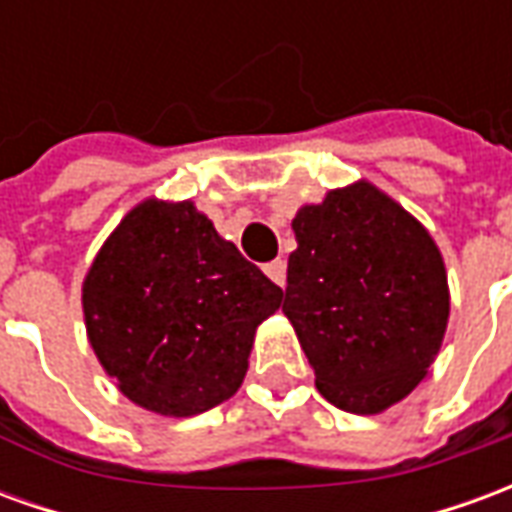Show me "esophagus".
Listing matches in <instances>:
<instances>
[{
	"label": "esophagus",
	"instance_id": "1",
	"mask_svg": "<svg viewBox=\"0 0 512 512\" xmlns=\"http://www.w3.org/2000/svg\"><path fill=\"white\" fill-rule=\"evenodd\" d=\"M266 277L271 279V282H277L279 288H285V279H288V266H285V260H271V263H266Z\"/></svg>",
	"mask_w": 512,
	"mask_h": 512
}]
</instances>
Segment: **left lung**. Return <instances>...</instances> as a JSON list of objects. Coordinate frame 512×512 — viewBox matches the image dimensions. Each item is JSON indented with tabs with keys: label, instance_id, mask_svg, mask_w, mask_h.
Returning <instances> with one entry per match:
<instances>
[{
	"label": "left lung",
	"instance_id": "left-lung-1",
	"mask_svg": "<svg viewBox=\"0 0 512 512\" xmlns=\"http://www.w3.org/2000/svg\"><path fill=\"white\" fill-rule=\"evenodd\" d=\"M282 312L332 406L381 414L428 376L450 321L447 268L425 224L370 180L293 219Z\"/></svg>",
	"mask_w": 512,
	"mask_h": 512
}]
</instances>
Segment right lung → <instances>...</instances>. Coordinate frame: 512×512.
Wrapping results in <instances>:
<instances>
[{
    "label": "right lung",
    "mask_w": 512,
    "mask_h": 512,
    "mask_svg": "<svg viewBox=\"0 0 512 512\" xmlns=\"http://www.w3.org/2000/svg\"><path fill=\"white\" fill-rule=\"evenodd\" d=\"M282 290L191 200L147 197L87 268V340L117 389L161 417H194L238 392L257 326Z\"/></svg>",
    "instance_id": "add662e5"
}]
</instances>
